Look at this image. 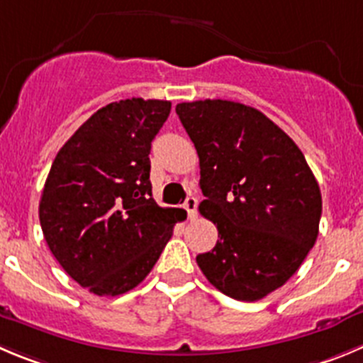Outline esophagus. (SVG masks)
Listing matches in <instances>:
<instances>
[{"instance_id": "1", "label": "esophagus", "mask_w": 363, "mask_h": 363, "mask_svg": "<svg viewBox=\"0 0 363 363\" xmlns=\"http://www.w3.org/2000/svg\"><path fill=\"white\" fill-rule=\"evenodd\" d=\"M197 199L195 197H188L186 199V202H184V209L186 211H188V218L189 220H193L195 218V216H197Z\"/></svg>"}]
</instances>
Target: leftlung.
I'll return each instance as SVG.
<instances>
[{"mask_svg":"<svg viewBox=\"0 0 363 363\" xmlns=\"http://www.w3.org/2000/svg\"><path fill=\"white\" fill-rule=\"evenodd\" d=\"M175 111L201 162L199 211L218 229L199 267L225 296L263 299L315 245L323 213L315 175L292 138L254 107L199 100Z\"/></svg>","mask_w":363,"mask_h":363,"instance_id":"obj_1","label":"left lung"}]
</instances>
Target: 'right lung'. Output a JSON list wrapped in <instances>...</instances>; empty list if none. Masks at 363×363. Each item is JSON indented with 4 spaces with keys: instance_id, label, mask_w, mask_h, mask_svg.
I'll list each match as a JSON object with an SVG mask.
<instances>
[{
    "instance_id": "obj_1",
    "label": "right lung",
    "mask_w": 363,
    "mask_h": 363,
    "mask_svg": "<svg viewBox=\"0 0 363 363\" xmlns=\"http://www.w3.org/2000/svg\"><path fill=\"white\" fill-rule=\"evenodd\" d=\"M166 100L113 101L64 143L50 168L39 220L50 250L80 286L121 296L154 269L184 211L152 199L150 148Z\"/></svg>"
}]
</instances>
